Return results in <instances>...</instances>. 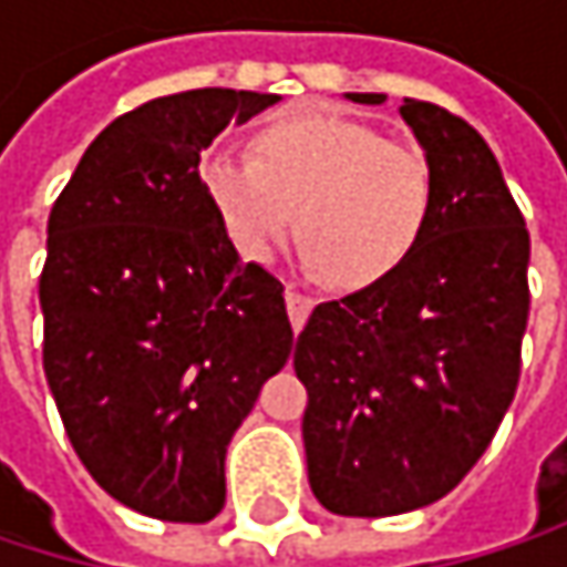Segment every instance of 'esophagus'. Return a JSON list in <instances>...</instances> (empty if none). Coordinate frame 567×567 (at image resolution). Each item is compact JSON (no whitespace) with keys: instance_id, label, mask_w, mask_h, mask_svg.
<instances>
[{"instance_id":"1","label":"esophagus","mask_w":567,"mask_h":567,"mask_svg":"<svg viewBox=\"0 0 567 567\" xmlns=\"http://www.w3.org/2000/svg\"><path fill=\"white\" fill-rule=\"evenodd\" d=\"M285 305H288V318H291V328L301 331V324L308 321L311 308H315V298L311 295H301L295 288H285Z\"/></svg>"}]
</instances>
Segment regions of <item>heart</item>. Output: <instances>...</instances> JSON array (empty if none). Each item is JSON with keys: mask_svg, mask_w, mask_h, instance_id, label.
<instances>
[{"mask_svg": "<svg viewBox=\"0 0 567 567\" xmlns=\"http://www.w3.org/2000/svg\"><path fill=\"white\" fill-rule=\"evenodd\" d=\"M196 173L243 259L269 266L298 226L308 266L344 288L394 276L433 213L423 151L338 114L272 121L256 157L213 147Z\"/></svg>", "mask_w": 567, "mask_h": 567, "instance_id": "obj_1", "label": "heart"}]
</instances>
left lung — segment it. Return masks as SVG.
Returning a JSON list of instances; mask_svg holds the SVG:
<instances>
[{"label":"left lung","instance_id":"1","mask_svg":"<svg viewBox=\"0 0 567 567\" xmlns=\"http://www.w3.org/2000/svg\"><path fill=\"white\" fill-rule=\"evenodd\" d=\"M400 117L433 173L426 233L384 282L321 301L295 341L311 493L354 518L460 486L515 396L528 321V229L489 144L430 101L403 97Z\"/></svg>","mask_w":567,"mask_h":567}]
</instances>
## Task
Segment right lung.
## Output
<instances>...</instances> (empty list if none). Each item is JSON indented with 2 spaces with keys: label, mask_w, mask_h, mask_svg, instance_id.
<instances>
[{
  "label": "right lung",
  "mask_w": 567,
  "mask_h": 567,
  "mask_svg": "<svg viewBox=\"0 0 567 567\" xmlns=\"http://www.w3.org/2000/svg\"><path fill=\"white\" fill-rule=\"evenodd\" d=\"M276 101L196 87L121 114L49 216V388L94 483L151 518L223 509L226 446L291 354L282 282L239 259L196 173Z\"/></svg>",
  "instance_id": "right-lung-1"
}]
</instances>
